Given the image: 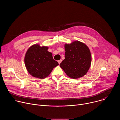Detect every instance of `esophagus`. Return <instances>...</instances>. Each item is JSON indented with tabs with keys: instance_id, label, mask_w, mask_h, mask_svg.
Masks as SVG:
<instances>
[{
	"instance_id": "1",
	"label": "esophagus",
	"mask_w": 120,
	"mask_h": 120,
	"mask_svg": "<svg viewBox=\"0 0 120 120\" xmlns=\"http://www.w3.org/2000/svg\"><path fill=\"white\" fill-rule=\"evenodd\" d=\"M61 62H62V60H59L58 61V63L59 64H60Z\"/></svg>"
}]
</instances>
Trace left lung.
Masks as SVG:
<instances>
[{"label": "left lung", "instance_id": "left-lung-1", "mask_svg": "<svg viewBox=\"0 0 120 120\" xmlns=\"http://www.w3.org/2000/svg\"><path fill=\"white\" fill-rule=\"evenodd\" d=\"M64 59L60 64L62 69L70 78L77 79L84 75L91 65L90 50L84 44L76 41L65 44Z\"/></svg>", "mask_w": 120, "mask_h": 120}]
</instances>
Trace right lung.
<instances>
[{
  "label": "right lung",
  "mask_w": 120,
  "mask_h": 120,
  "mask_svg": "<svg viewBox=\"0 0 120 120\" xmlns=\"http://www.w3.org/2000/svg\"><path fill=\"white\" fill-rule=\"evenodd\" d=\"M48 48L47 46L41 47L36 44L27 50L25 57V64L27 71L33 76L44 79L59 64L53 59L52 54L48 52Z\"/></svg>",
  "instance_id": "obj_1"
}]
</instances>
